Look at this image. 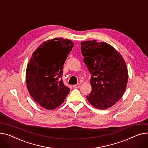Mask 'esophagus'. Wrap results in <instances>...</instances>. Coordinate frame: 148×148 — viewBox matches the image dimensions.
Segmentation results:
<instances>
[{
  "label": "esophagus",
  "mask_w": 148,
  "mask_h": 148,
  "mask_svg": "<svg viewBox=\"0 0 148 148\" xmlns=\"http://www.w3.org/2000/svg\"><path fill=\"white\" fill-rule=\"evenodd\" d=\"M80 86H81L80 84H76V85H73V88H79V87H80Z\"/></svg>",
  "instance_id": "1"
}]
</instances>
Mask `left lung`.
<instances>
[{
    "label": "left lung",
    "mask_w": 148,
    "mask_h": 148,
    "mask_svg": "<svg viewBox=\"0 0 148 148\" xmlns=\"http://www.w3.org/2000/svg\"><path fill=\"white\" fill-rule=\"evenodd\" d=\"M84 62L91 76L92 90L86 97L101 110L114 105L122 97L128 82V71L123 57L114 47L95 40L81 42Z\"/></svg>",
    "instance_id": "obj_1"
}]
</instances>
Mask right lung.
Masks as SVG:
<instances>
[{"instance_id":"right-lung-1","label":"right lung","mask_w":148,"mask_h":148,"mask_svg":"<svg viewBox=\"0 0 148 148\" xmlns=\"http://www.w3.org/2000/svg\"><path fill=\"white\" fill-rule=\"evenodd\" d=\"M69 39L43 42L33 53L26 69V83L32 98L48 110L62 105L70 89L62 79L65 61L73 47Z\"/></svg>"}]
</instances>
